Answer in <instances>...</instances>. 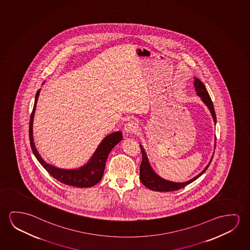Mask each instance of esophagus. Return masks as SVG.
<instances>
[{
  "instance_id": "34e87169",
  "label": "esophagus",
  "mask_w": 250,
  "mask_h": 250,
  "mask_svg": "<svg viewBox=\"0 0 250 250\" xmlns=\"http://www.w3.org/2000/svg\"><path fill=\"white\" fill-rule=\"evenodd\" d=\"M124 130L126 132L127 134H131V133H136L138 131V125L135 123L134 121H129L127 122L125 126H124Z\"/></svg>"
}]
</instances>
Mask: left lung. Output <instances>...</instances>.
Returning <instances> with one entry per match:
<instances>
[{"mask_svg": "<svg viewBox=\"0 0 250 250\" xmlns=\"http://www.w3.org/2000/svg\"><path fill=\"white\" fill-rule=\"evenodd\" d=\"M194 85H195V89H196V94L202 99V101L204 102V104L207 105L208 110L210 111L211 113L212 118L214 119V123L216 124V116H215V109H214V105L212 103L211 99L209 97V94L208 92L207 89L205 87L204 83L200 81L199 79L195 77L194 80ZM216 140V138H215ZM140 149L142 151V163L140 165V171H139V176H140V180L142 182L143 185H145L146 187L150 188L151 190H155V191H160V192H169V191H174V190H177L180 188H184L186 185L191 184L192 182L196 180L198 177H201L204 174L208 167L210 165L212 161L211 159L209 163L208 164L207 166L204 168L203 171H201L197 176L193 177L192 179L190 180L186 181L184 183H177V182H171V181L166 180L161 177H159L157 173L154 171L153 169L151 168L147 155H146L145 149L143 148V146L140 145Z\"/></svg>", "mask_w": 250, "mask_h": 250, "instance_id": "1", "label": "left lung"}]
</instances>
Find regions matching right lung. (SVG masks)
Masks as SVG:
<instances>
[{"instance_id": "right-lung-1", "label": "right lung", "mask_w": 250, "mask_h": 250, "mask_svg": "<svg viewBox=\"0 0 250 250\" xmlns=\"http://www.w3.org/2000/svg\"><path fill=\"white\" fill-rule=\"evenodd\" d=\"M40 92H41V89L36 92L35 104H34L33 111L31 113L30 122H29V140H30L31 149L33 150V153L35 155V158H37V160L43 166V168L46 169L52 177H54L56 180L61 182L62 184L73 186V187H78V188H88V187L94 186L101 180V178L103 177L105 162L107 160L109 153L113 149V147L117 146L123 139L122 132L115 131L111 134L107 135L99 145L92 158H90V160L84 166H81L78 169H61L55 166H51L44 161V159L39 154L38 150L35 147L34 137H33V121H34L35 108L38 101Z\"/></svg>"}]
</instances>
